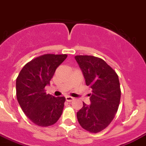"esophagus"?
Segmentation results:
<instances>
[{
  "instance_id": "obj_1",
  "label": "esophagus",
  "mask_w": 146,
  "mask_h": 146,
  "mask_svg": "<svg viewBox=\"0 0 146 146\" xmlns=\"http://www.w3.org/2000/svg\"><path fill=\"white\" fill-rule=\"evenodd\" d=\"M66 100H67V102H71L72 101V100H74V98L73 97H71V96H66Z\"/></svg>"
}]
</instances>
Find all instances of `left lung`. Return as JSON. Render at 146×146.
<instances>
[{
	"label": "left lung",
	"mask_w": 146,
	"mask_h": 146,
	"mask_svg": "<svg viewBox=\"0 0 146 146\" xmlns=\"http://www.w3.org/2000/svg\"><path fill=\"white\" fill-rule=\"evenodd\" d=\"M86 84L92 88L91 104L83 102V108L76 113L82 128L98 133L110 124L117 112L121 98L119 81L116 72L101 58L92 55H76Z\"/></svg>",
	"instance_id": "left-lung-1"
}]
</instances>
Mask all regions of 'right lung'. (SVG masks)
Listing matches in <instances>:
<instances>
[{
  "instance_id": "1",
  "label": "right lung",
  "mask_w": 146,
  "mask_h": 146,
  "mask_svg": "<svg viewBox=\"0 0 146 146\" xmlns=\"http://www.w3.org/2000/svg\"><path fill=\"white\" fill-rule=\"evenodd\" d=\"M67 55L45 54L27 63L16 79V95L24 113L34 124L48 127L55 124L62 113L64 97L46 94L57 67Z\"/></svg>"
}]
</instances>
